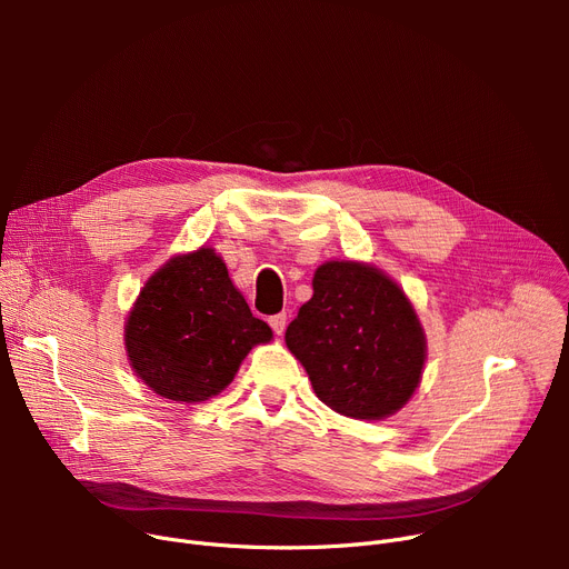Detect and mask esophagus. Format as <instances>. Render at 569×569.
<instances>
[{
  "instance_id": "obj_1",
  "label": "esophagus",
  "mask_w": 569,
  "mask_h": 569,
  "mask_svg": "<svg viewBox=\"0 0 569 569\" xmlns=\"http://www.w3.org/2000/svg\"><path fill=\"white\" fill-rule=\"evenodd\" d=\"M286 313H277V316H272V318H269V327H272V330H274V335H283L286 332Z\"/></svg>"
}]
</instances>
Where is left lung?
I'll return each instance as SVG.
<instances>
[{"label": "left lung", "mask_w": 569, "mask_h": 569, "mask_svg": "<svg viewBox=\"0 0 569 569\" xmlns=\"http://www.w3.org/2000/svg\"><path fill=\"white\" fill-rule=\"evenodd\" d=\"M286 343L316 397L355 420L403 408L427 355L403 290L376 267L337 260L316 269L313 297L288 325Z\"/></svg>", "instance_id": "obj_1"}]
</instances>
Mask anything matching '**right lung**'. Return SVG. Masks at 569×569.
I'll list each match as a JSON object with an SVG mask.
<instances>
[{
  "label": "right lung",
  "mask_w": 569,
  "mask_h": 569,
  "mask_svg": "<svg viewBox=\"0 0 569 569\" xmlns=\"http://www.w3.org/2000/svg\"><path fill=\"white\" fill-rule=\"evenodd\" d=\"M136 373L166 399L219 395L256 343L272 339L212 249L172 258L144 283L127 322Z\"/></svg>",
  "instance_id": "right-lung-1"
}]
</instances>
